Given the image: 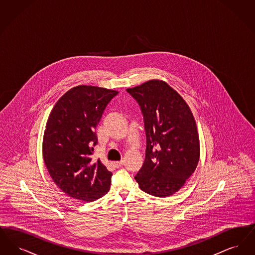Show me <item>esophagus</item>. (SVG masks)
Returning <instances> with one entry per match:
<instances>
[{"mask_svg":"<svg viewBox=\"0 0 255 255\" xmlns=\"http://www.w3.org/2000/svg\"><path fill=\"white\" fill-rule=\"evenodd\" d=\"M112 165H113L115 168H119V167H121L122 165H123V160H121V161H113V162H112Z\"/></svg>","mask_w":255,"mask_h":255,"instance_id":"34e87169","label":"esophagus"}]
</instances>
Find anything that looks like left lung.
Masks as SVG:
<instances>
[{"instance_id":"1","label":"left lung","mask_w":255,"mask_h":255,"mask_svg":"<svg viewBox=\"0 0 255 255\" xmlns=\"http://www.w3.org/2000/svg\"><path fill=\"white\" fill-rule=\"evenodd\" d=\"M126 91L140 106L145 129V159L134 179L148 194L171 196L182 188L199 162L200 140L192 112L161 80Z\"/></svg>"}]
</instances>
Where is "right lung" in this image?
Listing matches in <instances>:
<instances>
[{
	"instance_id": "right-lung-1",
	"label": "right lung",
	"mask_w": 255,
	"mask_h": 255,
	"mask_svg": "<svg viewBox=\"0 0 255 255\" xmlns=\"http://www.w3.org/2000/svg\"><path fill=\"white\" fill-rule=\"evenodd\" d=\"M118 94L96 86H76L59 98L49 114L43 158L53 182L73 199L93 202L109 191L113 174L92 155L97 124Z\"/></svg>"
}]
</instances>
